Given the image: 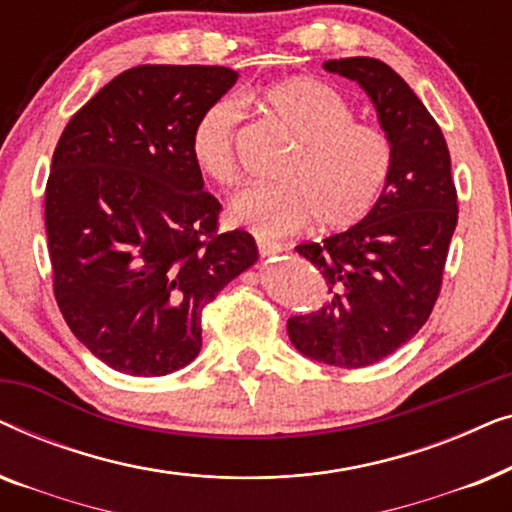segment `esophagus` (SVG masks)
Here are the masks:
<instances>
[{
	"label": "esophagus",
	"instance_id": "1",
	"mask_svg": "<svg viewBox=\"0 0 512 512\" xmlns=\"http://www.w3.org/2000/svg\"><path fill=\"white\" fill-rule=\"evenodd\" d=\"M279 251H282V247H279L277 242H270V240H258V254H261L263 258H272V256H277Z\"/></svg>",
	"mask_w": 512,
	"mask_h": 512
}]
</instances>
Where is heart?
Here are the masks:
<instances>
[{"label":"heart","mask_w":512,"mask_h":512,"mask_svg":"<svg viewBox=\"0 0 512 512\" xmlns=\"http://www.w3.org/2000/svg\"><path fill=\"white\" fill-rule=\"evenodd\" d=\"M242 100L263 107L296 146L277 167L279 181L235 195L230 221L261 237H286L312 219L324 230H342L373 212L394 170V144L384 130L356 121V109L338 88L296 76ZM240 121V104L223 97L202 109L193 123V163L219 186L237 181Z\"/></svg>","instance_id":"1"}]
</instances>
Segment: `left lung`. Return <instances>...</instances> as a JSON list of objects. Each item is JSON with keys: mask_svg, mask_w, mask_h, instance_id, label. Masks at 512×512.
Returning a JSON list of instances; mask_svg holds the SVG:
<instances>
[{"mask_svg": "<svg viewBox=\"0 0 512 512\" xmlns=\"http://www.w3.org/2000/svg\"><path fill=\"white\" fill-rule=\"evenodd\" d=\"M324 69L366 90L394 144V170L366 219L298 244L324 275L328 300L291 317L286 331L314 361L363 368L394 354L429 319L457 228V188L443 132L394 69L375 58L328 60Z\"/></svg>", "mask_w": 512, "mask_h": 512, "instance_id": "1", "label": "left lung"}]
</instances>
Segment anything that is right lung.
<instances>
[{
	"label": "right lung",
	"instance_id": "right-lung-1",
	"mask_svg": "<svg viewBox=\"0 0 512 512\" xmlns=\"http://www.w3.org/2000/svg\"><path fill=\"white\" fill-rule=\"evenodd\" d=\"M237 72L139 65L72 116L46 184L58 307L97 359L160 377L202 347V310L258 258L244 230L219 233L221 205L191 156L202 109Z\"/></svg>",
	"mask_w": 512,
	"mask_h": 512
}]
</instances>
